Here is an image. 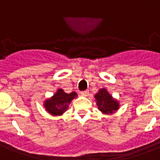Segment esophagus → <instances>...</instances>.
Here are the masks:
<instances>
[{
    "mask_svg": "<svg viewBox=\"0 0 160 160\" xmlns=\"http://www.w3.org/2000/svg\"><path fill=\"white\" fill-rule=\"evenodd\" d=\"M88 94H89V92H88V91H82V92H80V95H81V96H85V97H86Z\"/></svg>",
    "mask_w": 160,
    "mask_h": 160,
    "instance_id": "obj_1",
    "label": "esophagus"
}]
</instances>
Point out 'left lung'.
<instances>
[{
  "mask_svg": "<svg viewBox=\"0 0 160 160\" xmlns=\"http://www.w3.org/2000/svg\"><path fill=\"white\" fill-rule=\"evenodd\" d=\"M94 97L98 110L104 114H112L119 109L118 101L114 99L105 88L99 89L98 92L95 94Z\"/></svg>",
  "mask_w": 160,
  "mask_h": 160,
  "instance_id": "8db88e82",
  "label": "left lung"
}]
</instances>
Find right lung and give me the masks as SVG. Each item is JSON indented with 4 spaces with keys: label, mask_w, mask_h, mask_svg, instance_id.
I'll return each instance as SVG.
<instances>
[{
    "label": "right lung",
    "mask_w": 160,
    "mask_h": 160,
    "mask_svg": "<svg viewBox=\"0 0 160 160\" xmlns=\"http://www.w3.org/2000/svg\"><path fill=\"white\" fill-rule=\"evenodd\" d=\"M76 96L77 93L75 92L66 93L62 89H58L52 97L44 101L43 106L49 114L60 116L67 111L68 104Z\"/></svg>",
    "instance_id": "add662e5"
}]
</instances>
